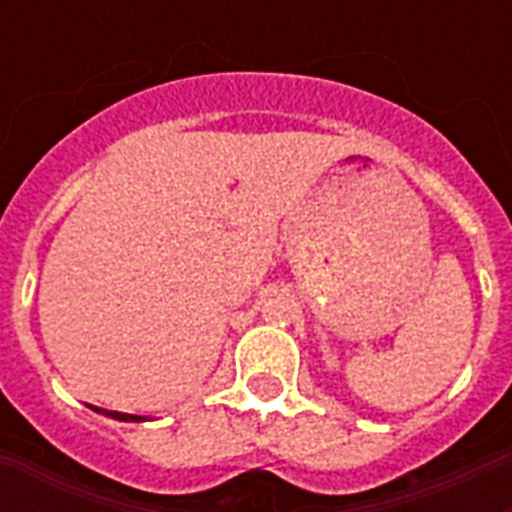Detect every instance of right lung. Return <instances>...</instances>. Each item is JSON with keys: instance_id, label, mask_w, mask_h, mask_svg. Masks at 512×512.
<instances>
[{"instance_id": "right-lung-1", "label": "right lung", "mask_w": 512, "mask_h": 512, "mask_svg": "<svg viewBox=\"0 0 512 512\" xmlns=\"http://www.w3.org/2000/svg\"><path fill=\"white\" fill-rule=\"evenodd\" d=\"M95 412L106 414L111 420H119V422H143L146 417H138V414H124V412H108V409H95Z\"/></svg>"}]
</instances>
